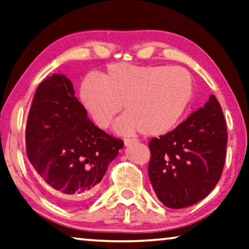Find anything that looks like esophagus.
<instances>
[{"label": "esophagus", "instance_id": "obj_1", "mask_svg": "<svg viewBox=\"0 0 249 249\" xmlns=\"http://www.w3.org/2000/svg\"><path fill=\"white\" fill-rule=\"evenodd\" d=\"M134 142H136V141H135V140H133V139H125V140H124V144H125L126 146L129 145V144L134 143Z\"/></svg>", "mask_w": 249, "mask_h": 249}]
</instances>
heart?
<instances>
[{"instance_id":"obj_1","label":"heart","mask_w":249,"mask_h":249,"mask_svg":"<svg viewBox=\"0 0 249 249\" xmlns=\"http://www.w3.org/2000/svg\"><path fill=\"white\" fill-rule=\"evenodd\" d=\"M195 94L191 73L180 67L113 64L101 77L88 75L80 86V101L99 128L105 129L124 104L116 123L123 134L142 132L161 136L182 121Z\"/></svg>"}]
</instances>
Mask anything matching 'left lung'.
<instances>
[{"instance_id": "obj_1", "label": "left lung", "mask_w": 249, "mask_h": 249, "mask_svg": "<svg viewBox=\"0 0 249 249\" xmlns=\"http://www.w3.org/2000/svg\"><path fill=\"white\" fill-rule=\"evenodd\" d=\"M227 140L224 113L210 95L173 131L150 141L148 178L163 205L181 209L209 195L224 170Z\"/></svg>"}]
</instances>
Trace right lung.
<instances>
[{"label": "right lung", "mask_w": 249, "mask_h": 249, "mask_svg": "<svg viewBox=\"0 0 249 249\" xmlns=\"http://www.w3.org/2000/svg\"><path fill=\"white\" fill-rule=\"evenodd\" d=\"M25 145L32 166L58 203L75 208L96 191L124 142L92 123L71 81L53 73L33 96Z\"/></svg>", "instance_id": "add662e5"}]
</instances>
